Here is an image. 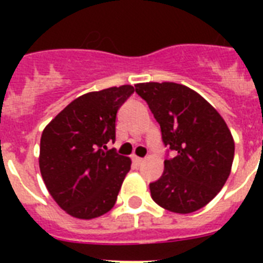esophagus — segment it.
<instances>
[{
    "instance_id": "34e87169",
    "label": "esophagus",
    "mask_w": 263,
    "mask_h": 263,
    "mask_svg": "<svg viewBox=\"0 0 263 263\" xmlns=\"http://www.w3.org/2000/svg\"><path fill=\"white\" fill-rule=\"evenodd\" d=\"M132 161H134V164L139 166V165L143 164L144 160H143V158H140V157H132Z\"/></svg>"
}]
</instances>
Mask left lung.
Segmentation results:
<instances>
[{"mask_svg":"<svg viewBox=\"0 0 263 263\" xmlns=\"http://www.w3.org/2000/svg\"><path fill=\"white\" fill-rule=\"evenodd\" d=\"M158 121L162 140L176 157L164 161L161 179L150 184L153 200L169 212L188 214L210 202L232 169L235 142L221 115L183 84H135Z\"/></svg>","mask_w":263,"mask_h":263,"instance_id":"left-lung-1","label":"left lung"}]
</instances>
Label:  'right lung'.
<instances>
[{
    "label": "right lung",
    "mask_w": 263,
    "mask_h": 263,
    "mask_svg": "<svg viewBox=\"0 0 263 263\" xmlns=\"http://www.w3.org/2000/svg\"><path fill=\"white\" fill-rule=\"evenodd\" d=\"M129 84L80 95L42 132L39 169L47 191L69 216L91 220L115 206L131 160L107 150Z\"/></svg>",
    "instance_id": "obj_1"
}]
</instances>
